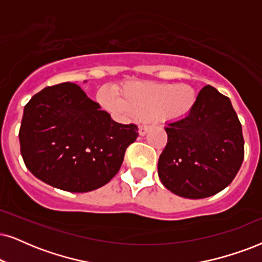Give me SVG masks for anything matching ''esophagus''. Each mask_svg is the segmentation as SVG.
I'll return each instance as SVG.
<instances>
[{
	"label": "esophagus",
	"mask_w": 262,
	"mask_h": 262,
	"mask_svg": "<svg viewBox=\"0 0 262 262\" xmlns=\"http://www.w3.org/2000/svg\"><path fill=\"white\" fill-rule=\"evenodd\" d=\"M148 129H150V127H148V125H146V124L139 125V135H141V137L146 135V133L148 132Z\"/></svg>",
	"instance_id": "1"
}]
</instances>
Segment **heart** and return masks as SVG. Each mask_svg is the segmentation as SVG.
Returning <instances> with one entry per match:
<instances>
[{"instance_id":"heart-1","label":"heart","mask_w":262,"mask_h":262,"mask_svg":"<svg viewBox=\"0 0 262 262\" xmlns=\"http://www.w3.org/2000/svg\"><path fill=\"white\" fill-rule=\"evenodd\" d=\"M101 104L120 116H134L141 120L160 118L165 122L183 120L193 110L197 92L186 83L129 82L121 89V98L101 95Z\"/></svg>"}]
</instances>
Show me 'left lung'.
<instances>
[{"mask_svg":"<svg viewBox=\"0 0 262 262\" xmlns=\"http://www.w3.org/2000/svg\"><path fill=\"white\" fill-rule=\"evenodd\" d=\"M165 132L158 177L170 192L200 200L232 183L244 158V139L231 100L217 89L202 88L193 110L169 122Z\"/></svg>","mask_w":262,"mask_h":262,"instance_id":"obj_1","label":"left lung"}]
</instances>
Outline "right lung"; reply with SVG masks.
I'll return each instance as SVG.
<instances>
[{"instance_id":"1","label":"right lung","mask_w":262,"mask_h":262,"mask_svg":"<svg viewBox=\"0 0 262 262\" xmlns=\"http://www.w3.org/2000/svg\"><path fill=\"white\" fill-rule=\"evenodd\" d=\"M138 135L137 125L115 122L77 84L66 82L43 88L25 105L19 141L36 178L62 191L89 192L117 174Z\"/></svg>"}]
</instances>
